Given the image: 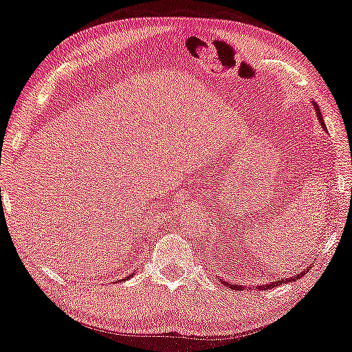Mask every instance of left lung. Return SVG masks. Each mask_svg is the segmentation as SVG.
<instances>
[{
    "instance_id": "left-lung-1",
    "label": "left lung",
    "mask_w": 352,
    "mask_h": 352,
    "mask_svg": "<svg viewBox=\"0 0 352 352\" xmlns=\"http://www.w3.org/2000/svg\"><path fill=\"white\" fill-rule=\"evenodd\" d=\"M316 106V104H314ZM316 111H317V116H318V119H320V124H322V127L325 129V124H323V119H322V114H320V109H318V106H316ZM307 272V270H306ZM306 272H302L301 275H296V277H292V278H285V280H275V282H272V283H265V285H262V288L264 289H269V288H274V287H278V285H282V283H285V282H296V280L299 278V277H304V275H306ZM222 285H225V287L227 288H232V289H243V287H240V285H233V283H230V282H225V280H222V282H220Z\"/></svg>"
}]
</instances>
